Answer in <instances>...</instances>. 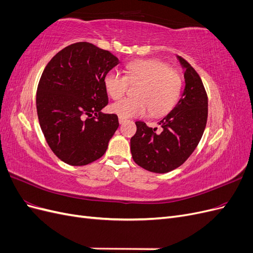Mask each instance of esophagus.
I'll use <instances>...</instances> for the list:
<instances>
[{
    "instance_id": "esophagus-1",
    "label": "esophagus",
    "mask_w": 253,
    "mask_h": 253,
    "mask_svg": "<svg viewBox=\"0 0 253 253\" xmlns=\"http://www.w3.org/2000/svg\"><path fill=\"white\" fill-rule=\"evenodd\" d=\"M124 122H126V119H122V118L119 117V124L122 125V124H124Z\"/></svg>"
}]
</instances>
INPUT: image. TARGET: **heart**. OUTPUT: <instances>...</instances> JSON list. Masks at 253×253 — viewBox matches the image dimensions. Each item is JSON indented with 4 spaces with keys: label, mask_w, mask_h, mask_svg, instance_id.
I'll return each mask as SVG.
<instances>
[{
    "label": "heart",
    "mask_w": 253,
    "mask_h": 253,
    "mask_svg": "<svg viewBox=\"0 0 253 253\" xmlns=\"http://www.w3.org/2000/svg\"><path fill=\"white\" fill-rule=\"evenodd\" d=\"M126 77L112 70L104 77L108 94L118 100L124 97L128 82L139 83L135 90L137 98H126L111 105V112L122 119L143 117L150 111L153 115L170 112L177 103L181 91L179 75L169 70L158 60H139L126 65Z\"/></svg>",
    "instance_id": "obj_1"
}]
</instances>
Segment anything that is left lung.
<instances>
[{"mask_svg":"<svg viewBox=\"0 0 253 253\" xmlns=\"http://www.w3.org/2000/svg\"><path fill=\"white\" fill-rule=\"evenodd\" d=\"M185 78V88L172 111L158 122L162 133L136 121L131 138L134 162L154 173H168L181 166L200 143L208 118V98L202 79L187 61L176 56Z\"/></svg>","mask_w":253,"mask_h":253,"instance_id":"left-lung-1","label":"left lung"}]
</instances>
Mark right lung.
Segmentation results:
<instances>
[{"label":"right lung","mask_w":253,"mask_h":253,"mask_svg":"<svg viewBox=\"0 0 253 253\" xmlns=\"http://www.w3.org/2000/svg\"><path fill=\"white\" fill-rule=\"evenodd\" d=\"M120 62L87 42L70 45L53 57L41 76L37 113L56 156L70 166H85L104 155L119 126L109 102L104 77Z\"/></svg>","instance_id":"right-lung-1"}]
</instances>
